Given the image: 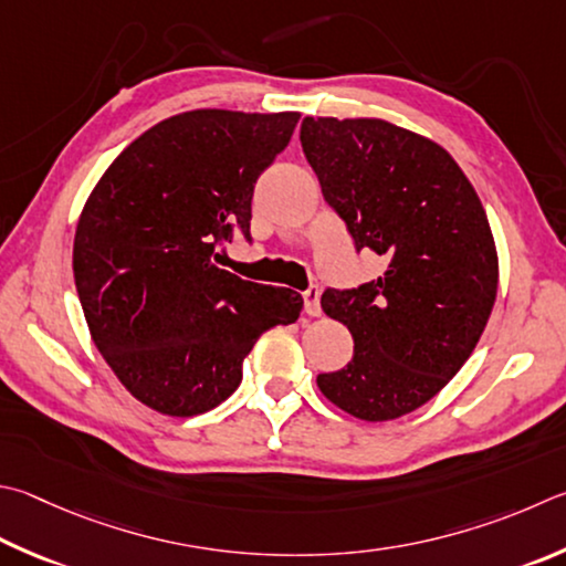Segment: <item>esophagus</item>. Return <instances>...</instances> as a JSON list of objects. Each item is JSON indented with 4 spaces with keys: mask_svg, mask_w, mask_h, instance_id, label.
<instances>
[{
    "mask_svg": "<svg viewBox=\"0 0 566 566\" xmlns=\"http://www.w3.org/2000/svg\"><path fill=\"white\" fill-rule=\"evenodd\" d=\"M318 286H310V290L304 292V304H306V314L310 316H318L322 314V304H318Z\"/></svg>",
    "mask_w": 566,
    "mask_h": 566,
    "instance_id": "34e87169",
    "label": "esophagus"
}]
</instances>
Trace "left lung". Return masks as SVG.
I'll use <instances>...</instances> for the list:
<instances>
[{"mask_svg":"<svg viewBox=\"0 0 566 566\" xmlns=\"http://www.w3.org/2000/svg\"><path fill=\"white\" fill-rule=\"evenodd\" d=\"M302 148L326 202L381 276L326 290L322 310L354 336L316 386L348 416L384 423L428 403L478 346L500 264L485 208L446 148L384 118L306 116Z\"/></svg>","mask_w":566,"mask_h":566,"instance_id":"left-lung-1","label":"left lung"}]
</instances>
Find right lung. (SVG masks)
Masks as SVG:
<instances>
[{"instance_id":"1","label":"right lung","mask_w":566,"mask_h":566,"mask_svg":"<svg viewBox=\"0 0 566 566\" xmlns=\"http://www.w3.org/2000/svg\"><path fill=\"white\" fill-rule=\"evenodd\" d=\"M296 123V111H185L133 140L91 190L76 292L101 356L143 406L176 418L220 406L256 338L300 318L302 294L212 262L232 228L250 238L254 182Z\"/></svg>"}]
</instances>
